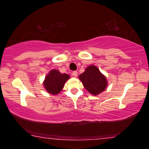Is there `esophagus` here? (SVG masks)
<instances>
[{
	"label": "esophagus",
	"mask_w": 149,
	"mask_h": 149,
	"mask_svg": "<svg viewBox=\"0 0 149 149\" xmlns=\"http://www.w3.org/2000/svg\"><path fill=\"white\" fill-rule=\"evenodd\" d=\"M77 74H78V73H77V71H73L72 72V76L73 77H77Z\"/></svg>",
	"instance_id": "1"
}]
</instances>
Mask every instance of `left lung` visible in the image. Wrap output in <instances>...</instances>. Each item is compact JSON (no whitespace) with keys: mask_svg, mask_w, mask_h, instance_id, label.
I'll return each mask as SVG.
<instances>
[{"mask_svg":"<svg viewBox=\"0 0 149 149\" xmlns=\"http://www.w3.org/2000/svg\"><path fill=\"white\" fill-rule=\"evenodd\" d=\"M79 78L82 81L85 88L93 95L99 94L107 88L106 77L95 66L87 67L85 72L79 75Z\"/></svg>","mask_w":149,"mask_h":149,"instance_id":"8db88e82","label":"left lung"}]
</instances>
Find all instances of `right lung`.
<instances>
[{"label": "right lung", "instance_id": "obj_1", "mask_svg": "<svg viewBox=\"0 0 149 149\" xmlns=\"http://www.w3.org/2000/svg\"><path fill=\"white\" fill-rule=\"evenodd\" d=\"M68 79V74H62L58 70H52L47 75L43 85L49 93L56 95L60 92Z\"/></svg>", "mask_w": 149, "mask_h": 149}]
</instances>
